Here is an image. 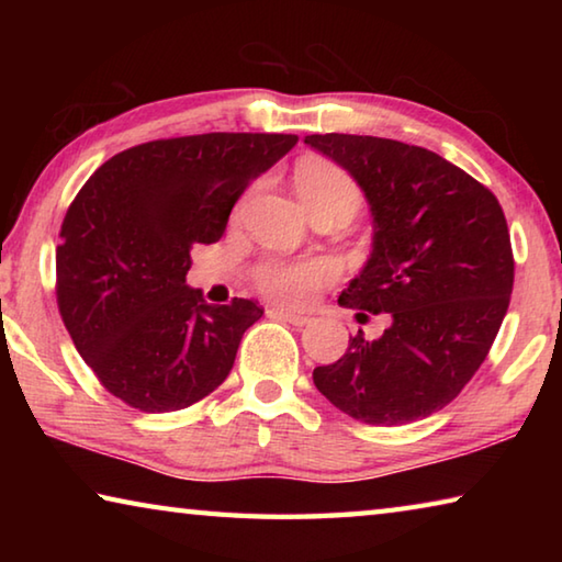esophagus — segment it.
Here are the masks:
<instances>
[{"label": "esophagus", "instance_id": "1", "mask_svg": "<svg viewBox=\"0 0 562 562\" xmlns=\"http://www.w3.org/2000/svg\"><path fill=\"white\" fill-rule=\"evenodd\" d=\"M270 315L290 322V325H294V327H304V325H310V322H312V317H307V315H300V312H290V310H282V307L270 310Z\"/></svg>", "mask_w": 562, "mask_h": 562}]
</instances>
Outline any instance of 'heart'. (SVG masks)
<instances>
[{
  "label": "heart",
  "instance_id": "b5f03b06",
  "mask_svg": "<svg viewBox=\"0 0 562 562\" xmlns=\"http://www.w3.org/2000/svg\"><path fill=\"white\" fill-rule=\"evenodd\" d=\"M294 190L310 215L327 211V207L355 213L361 203L355 178L345 168L327 164V160H304L294 168ZM335 278L337 262L322 258V255L304 260L265 258L252 268V282L258 292L272 302L290 304V307L310 302L312 294Z\"/></svg>",
  "mask_w": 562,
  "mask_h": 562
}]
</instances>
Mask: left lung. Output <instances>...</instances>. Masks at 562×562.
<instances>
[{"label":"left lung","mask_w":562,"mask_h":562,"mask_svg":"<svg viewBox=\"0 0 562 562\" xmlns=\"http://www.w3.org/2000/svg\"><path fill=\"white\" fill-rule=\"evenodd\" d=\"M304 144L355 176L374 215L372 258L339 304L392 317L379 339L349 337L341 359L312 372L315 386L372 426L441 412L479 372L508 312L516 262L498 198L402 140L315 133Z\"/></svg>","instance_id":"8db88e82"}]
</instances>
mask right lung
<instances>
[{"label": "right lung", "instance_id": "right-lung-1", "mask_svg": "<svg viewBox=\"0 0 562 562\" xmlns=\"http://www.w3.org/2000/svg\"><path fill=\"white\" fill-rule=\"evenodd\" d=\"M294 144L292 133L148 140L109 158L76 193L56 247V304L109 394L166 414L225 382L262 307L207 304L188 290L190 250L221 240L243 190Z\"/></svg>", "mask_w": 562, "mask_h": 562}]
</instances>
